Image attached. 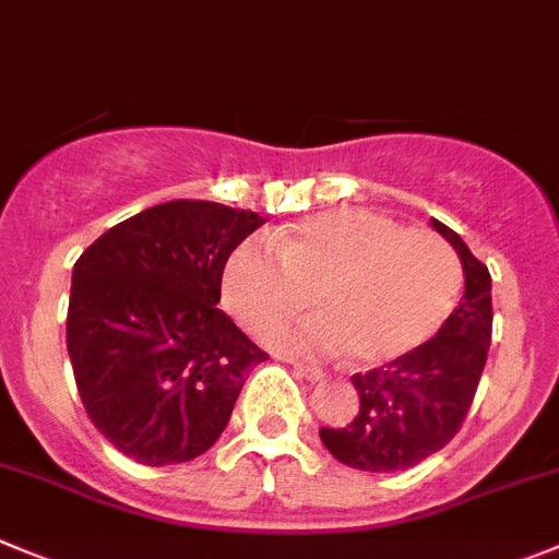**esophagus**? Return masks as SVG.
Masks as SVG:
<instances>
[{"label":"esophagus","instance_id":"obj_1","mask_svg":"<svg viewBox=\"0 0 559 559\" xmlns=\"http://www.w3.org/2000/svg\"><path fill=\"white\" fill-rule=\"evenodd\" d=\"M292 369H295V372L300 374V378H306V380H322V378H325V372H322L320 367H311V364L295 361V364H292Z\"/></svg>","mask_w":559,"mask_h":559}]
</instances>
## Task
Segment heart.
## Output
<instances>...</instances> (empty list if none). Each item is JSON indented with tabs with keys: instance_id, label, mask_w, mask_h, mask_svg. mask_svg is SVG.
Listing matches in <instances>:
<instances>
[{
	"instance_id": "obj_1",
	"label": "heart",
	"mask_w": 559,
	"mask_h": 559,
	"mask_svg": "<svg viewBox=\"0 0 559 559\" xmlns=\"http://www.w3.org/2000/svg\"><path fill=\"white\" fill-rule=\"evenodd\" d=\"M248 237L221 270L223 306L253 336L322 311L275 336L297 353L350 350L364 367L391 364L430 342L455 311L463 270L441 237L367 209H331Z\"/></svg>"
}]
</instances>
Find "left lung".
Wrapping results in <instances>:
<instances>
[{
	"instance_id": "1",
	"label": "left lung",
	"mask_w": 559,
	"mask_h": 559,
	"mask_svg": "<svg viewBox=\"0 0 559 559\" xmlns=\"http://www.w3.org/2000/svg\"><path fill=\"white\" fill-rule=\"evenodd\" d=\"M461 255L466 289L441 331L419 350L353 374L358 414L350 425L320 427L322 444L344 466L405 472L447 447L461 430L491 347V273L461 237L432 221Z\"/></svg>"
}]
</instances>
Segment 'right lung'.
Masks as SVG:
<instances>
[{
    "label": "right lung",
    "instance_id": "obj_1",
    "mask_svg": "<svg viewBox=\"0 0 559 559\" xmlns=\"http://www.w3.org/2000/svg\"><path fill=\"white\" fill-rule=\"evenodd\" d=\"M212 201L151 206L76 259L66 342L96 430L143 466L203 455L259 350L221 304L228 250L262 226Z\"/></svg>",
    "mask_w": 559,
    "mask_h": 559
}]
</instances>
